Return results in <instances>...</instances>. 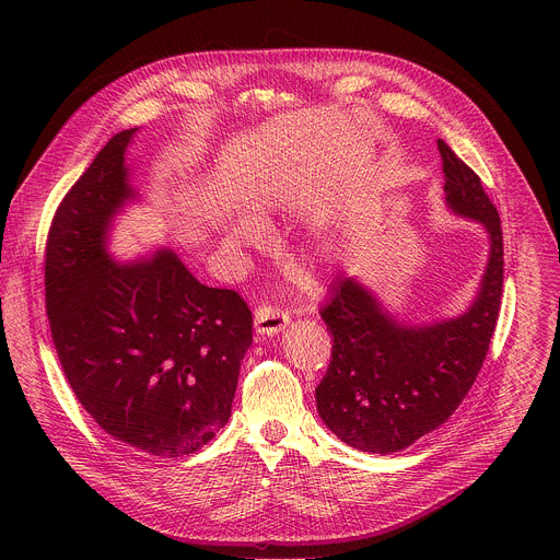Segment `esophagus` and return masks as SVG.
I'll return each mask as SVG.
<instances>
[{
	"label": "esophagus",
	"mask_w": 560,
	"mask_h": 560,
	"mask_svg": "<svg viewBox=\"0 0 560 560\" xmlns=\"http://www.w3.org/2000/svg\"><path fill=\"white\" fill-rule=\"evenodd\" d=\"M288 324H290V314L283 312V310H279V307L261 305V307L255 310V330H257V335L275 337V335H279Z\"/></svg>",
	"instance_id": "obj_1"
}]
</instances>
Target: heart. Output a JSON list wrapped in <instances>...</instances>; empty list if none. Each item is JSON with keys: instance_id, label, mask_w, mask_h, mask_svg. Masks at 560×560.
Segmentation results:
<instances>
[{"instance_id": "obj_1", "label": "heart", "mask_w": 560, "mask_h": 560, "mask_svg": "<svg viewBox=\"0 0 560 560\" xmlns=\"http://www.w3.org/2000/svg\"><path fill=\"white\" fill-rule=\"evenodd\" d=\"M264 238V223L255 217H238L225 228V244L232 250H242L255 246Z\"/></svg>"}]
</instances>
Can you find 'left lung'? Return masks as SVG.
I'll return each mask as SVG.
<instances>
[{
  "mask_svg": "<svg viewBox=\"0 0 560 560\" xmlns=\"http://www.w3.org/2000/svg\"><path fill=\"white\" fill-rule=\"evenodd\" d=\"M445 203L481 223L490 257L474 303L443 322L406 326L354 277H339L322 318L332 359L316 387V410L343 443L372 454L401 452L443 425L483 368L503 292L501 219L481 179L436 141Z\"/></svg>",
  "mask_w": 560,
  "mask_h": 560,
  "instance_id": "1",
  "label": "left lung"
}]
</instances>
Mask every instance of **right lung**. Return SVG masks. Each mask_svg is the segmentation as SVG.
Returning a JSON list of instances; mask_svg holds the SVG:
<instances>
[{
	"mask_svg": "<svg viewBox=\"0 0 560 560\" xmlns=\"http://www.w3.org/2000/svg\"><path fill=\"white\" fill-rule=\"evenodd\" d=\"M117 132L61 199L46 242V314L79 404L117 441L177 458L230 419L253 312L208 288L173 250L108 255L115 214L137 199Z\"/></svg>",
	"mask_w": 560,
	"mask_h": 560,
	"instance_id": "obj_1",
	"label": "right lung"
}]
</instances>
